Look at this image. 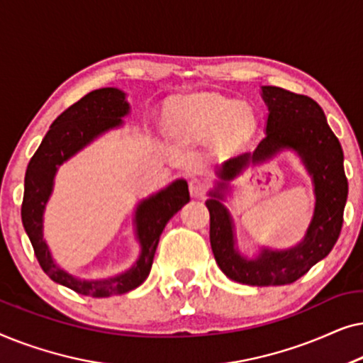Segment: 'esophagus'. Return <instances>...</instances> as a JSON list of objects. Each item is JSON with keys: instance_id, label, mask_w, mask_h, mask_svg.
I'll return each instance as SVG.
<instances>
[{"instance_id": "obj_1", "label": "esophagus", "mask_w": 363, "mask_h": 363, "mask_svg": "<svg viewBox=\"0 0 363 363\" xmlns=\"http://www.w3.org/2000/svg\"><path fill=\"white\" fill-rule=\"evenodd\" d=\"M206 188H208V183L205 180H201V178H193V180H190V195L193 198L205 196Z\"/></svg>"}]
</instances>
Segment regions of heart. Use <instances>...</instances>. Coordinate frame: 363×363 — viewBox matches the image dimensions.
<instances>
[{
  "mask_svg": "<svg viewBox=\"0 0 363 363\" xmlns=\"http://www.w3.org/2000/svg\"><path fill=\"white\" fill-rule=\"evenodd\" d=\"M178 125L193 135L220 130L228 140H236L255 130L256 117L245 104L216 94H195L182 102Z\"/></svg>",
  "mask_w": 363,
  "mask_h": 363,
  "instance_id": "obj_1",
  "label": "heart"
}]
</instances>
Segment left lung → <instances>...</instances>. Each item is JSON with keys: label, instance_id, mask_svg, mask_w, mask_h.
Masks as SVG:
<instances>
[{"label": "left lung", "instance_id": "left-lung-1", "mask_svg": "<svg viewBox=\"0 0 363 363\" xmlns=\"http://www.w3.org/2000/svg\"><path fill=\"white\" fill-rule=\"evenodd\" d=\"M261 97L269 111L266 137L255 152L223 163L216 170L215 190L208 193L210 242L218 266L230 279L247 286H284L304 276L332 251L344 223L349 183L340 142L330 130L319 104L274 86H262ZM286 150L301 158L311 177L316 196L315 213L305 238L297 245L287 250L262 247L256 257L250 258L237 247L234 222L222 203L225 190L250 162L257 164Z\"/></svg>", "mask_w": 363, "mask_h": 363}]
</instances>
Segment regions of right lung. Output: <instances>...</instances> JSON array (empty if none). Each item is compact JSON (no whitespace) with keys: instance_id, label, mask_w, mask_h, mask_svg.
I'll return each instance as SVG.
<instances>
[{"instance_id":"right-lung-1","label":"right lung","mask_w":363,"mask_h":363,"mask_svg":"<svg viewBox=\"0 0 363 363\" xmlns=\"http://www.w3.org/2000/svg\"><path fill=\"white\" fill-rule=\"evenodd\" d=\"M130 113L127 94L117 87H102L89 92L64 111L43 138L29 162L24 177L21 220L43 271L57 284L91 297H108L135 289L150 274L160 235L170 218L190 201L188 183L183 178L172 182L160 191L143 198L133 211V231L140 246L137 261L127 271L106 279H82L62 269L54 261L44 240V211L54 190L59 167L91 145L104 133L121 128Z\"/></svg>"}]
</instances>
